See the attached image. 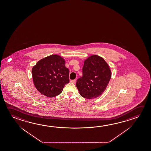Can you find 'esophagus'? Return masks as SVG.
<instances>
[{
    "instance_id": "esophagus-1",
    "label": "esophagus",
    "mask_w": 151,
    "mask_h": 151,
    "mask_svg": "<svg viewBox=\"0 0 151 151\" xmlns=\"http://www.w3.org/2000/svg\"><path fill=\"white\" fill-rule=\"evenodd\" d=\"M76 79H74V80H71L70 82L72 83H74V84H75V83H76Z\"/></svg>"
}]
</instances>
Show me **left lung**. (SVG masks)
<instances>
[{
  "label": "left lung",
  "instance_id": "left-lung-1",
  "mask_svg": "<svg viewBox=\"0 0 151 151\" xmlns=\"http://www.w3.org/2000/svg\"><path fill=\"white\" fill-rule=\"evenodd\" d=\"M84 63L83 76L77 81V88L83 98H98L106 90L111 78L110 67L102 57L96 55L89 56Z\"/></svg>",
  "mask_w": 151,
  "mask_h": 151
}]
</instances>
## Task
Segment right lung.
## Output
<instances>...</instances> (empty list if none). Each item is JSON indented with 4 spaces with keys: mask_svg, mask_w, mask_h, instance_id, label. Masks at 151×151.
<instances>
[{
    "mask_svg": "<svg viewBox=\"0 0 151 151\" xmlns=\"http://www.w3.org/2000/svg\"><path fill=\"white\" fill-rule=\"evenodd\" d=\"M61 56L52 55L42 59L33 67L32 78L39 92L49 98L60 94L69 82V69Z\"/></svg>",
    "mask_w": 151,
    "mask_h": 151,
    "instance_id": "1",
    "label": "right lung"
}]
</instances>
